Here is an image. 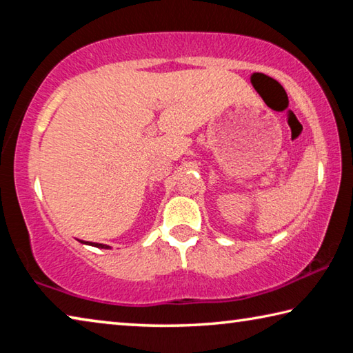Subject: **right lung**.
Returning a JSON list of instances; mask_svg holds the SVG:
<instances>
[{"mask_svg": "<svg viewBox=\"0 0 353 353\" xmlns=\"http://www.w3.org/2000/svg\"><path fill=\"white\" fill-rule=\"evenodd\" d=\"M83 244H88V246H94V248H99V249H110V246H107V244H101V243H90V241H81Z\"/></svg>", "mask_w": 353, "mask_h": 353, "instance_id": "obj_1", "label": "right lung"}]
</instances>
